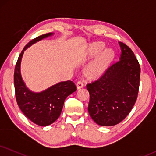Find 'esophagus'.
<instances>
[{
    "label": "esophagus",
    "mask_w": 156,
    "mask_h": 156,
    "mask_svg": "<svg viewBox=\"0 0 156 156\" xmlns=\"http://www.w3.org/2000/svg\"><path fill=\"white\" fill-rule=\"evenodd\" d=\"M84 86V83L82 80H78L77 82H76V87H77V89H80V88L83 87Z\"/></svg>",
    "instance_id": "obj_1"
}]
</instances>
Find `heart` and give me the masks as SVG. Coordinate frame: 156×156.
Instances as JSON below:
<instances>
[{"label": "heart", "instance_id": "heart-1", "mask_svg": "<svg viewBox=\"0 0 156 156\" xmlns=\"http://www.w3.org/2000/svg\"><path fill=\"white\" fill-rule=\"evenodd\" d=\"M104 45L101 43H93L90 47V54L92 55H96L104 48ZM113 55V51L109 49L105 50L104 51L99 53L86 68L87 74L92 77H95L101 74L112 59Z\"/></svg>", "mask_w": 156, "mask_h": 156}]
</instances>
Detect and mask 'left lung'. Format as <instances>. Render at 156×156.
Segmentation results:
<instances>
[{"instance_id":"8db88e82","label":"left lung","mask_w":156,"mask_h":156,"mask_svg":"<svg viewBox=\"0 0 156 156\" xmlns=\"http://www.w3.org/2000/svg\"><path fill=\"white\" fill-rule=\"evenodd\" d=\"M120 60L99 79L87 84L90 93L88 112L96 124L113 126L127 116L137 101L140 66L133 51L119 42Z\"/></svg>"}]
</instances>
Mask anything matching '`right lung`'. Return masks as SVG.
I'll use <instances>...</instances> for the list:
<instances>
[{"label":"right lung","instance_id":"obj_1","mask_svg":"<svg viewBox=\"0 0 156 156\" xmlns=\"http://www.w3.org/2000/svg\"><path fill=\"white\" fill-rule=\"evenodd\" d=\"M53 34L47 33L34 38L25 45L18 58L15 66V95L17 104L21 111L34 124L45 126L53 124L60 116L65 99L76 90V86L72 81L61 82L41 93H33L25 85L20 72V64L24 51L35 43Z\"/></svg>","mask_w":156,"mask_h":156}]
</instances>
